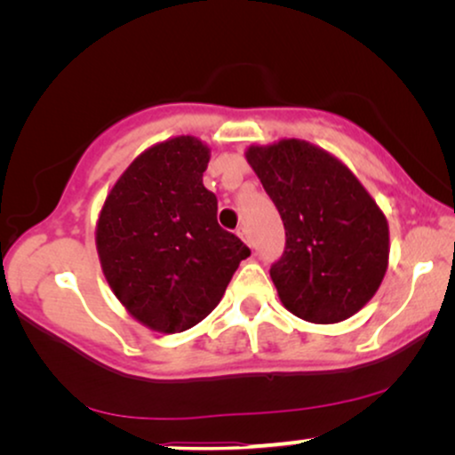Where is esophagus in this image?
I'll use <instances>...</instances> for the list:
<instances>
[{
	"label": "esophagus",
	"instance_id": "obj_1",
	"mask_svg": "<svg viewBox=\"0 0 455 455\" xmlns=\"http://www.w3.org/2000/svg\"><path fill=\"white\" fill-rule=\"evenodd\" d=\"M235 234H238V235H240V238H242V240H244L248 246H252L251 234H248V229H246V228H238V229H235Z\"/></svg>",
	"mask_w": 455,
	"mask_h": 455
}]
</instances>
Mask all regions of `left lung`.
I'll list each match as a JSON object with an SVG mask.
<instances>
[{"instance_id":"left-lung-1","label":"left lung","mask_w":455,"mask_h":455,"mask_svg":"<svg viewBox=\"0 0 455 455\" xmlns=\"http://www.w3.org/2000/svg\"><path fill=\"white\" fill-rule=\"evenodd\" d=\"M246 159L285 228V251L271 265L279 300L310 323L350 319L387 271L383 211L339 159L307 140L251 147Z\"/></svg>"}]
</instances>
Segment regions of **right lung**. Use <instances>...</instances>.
<instances>
[{
	"label": "right lung",
	"mask_w": 455,
	"mask_h": 455,
	"mask_svg": "<svg viewBox=\"0 0 455 455\" xmlns=\"http://www.w3.org/2000/svg\"><path fill=\"white\" fill-rule=\"evenodd\" d=\"M209 147L176 136L140 153L105 198L97 252L111 291L142 325L180 333L201 323L251 248L217 223L204 188Z\"/></svg>",
	"instance_id": "obj_1"
}]
</instances>
